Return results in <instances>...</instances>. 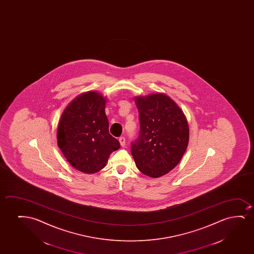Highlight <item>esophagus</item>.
<instances>
[{
  "label": "esophagus",
  "mask_w": 254,
  "mask_h": 254,
  "mask_svg": "<svg viewBox=\"0 0 254 254\" xmlns=\"http://www.w3.org/2000/svg\"><path fill=\"white\" fill-rule=\"evenodd\" d=\"M119 141H120V143H121V146H122V147H124L126 145V139L124 137H121L120 139H119Z\"/></svg>",
  "instance_id": "esophagus-1"
}]
</instances>
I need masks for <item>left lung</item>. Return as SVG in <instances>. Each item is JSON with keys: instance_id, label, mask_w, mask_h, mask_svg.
<instances>
[{"instance_id": "obj_1", "label": "left lung", "mask_w": 254, "mask_h": 254, "mask_svg": "<svg viewBox=\"0 0 254 254\" xmlns=\"http://www.w3.org/2000/svg\"><path fill=\"white\" fill-rule=\"evenodd\" d=\"M140 132L132 143L133 160L142 174L159 178L180 163L189 142L188 120L176 102L163 93L134 97Z\"/></svg>"}]
</instances>
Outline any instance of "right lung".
I'll return each mask as SVG.
<instances>
[{"label": "right lung", "mask_w": 254, "mask_h": 254, "mask_svg": "<svg viewBox=\"0 0 254 254\" xmlns=\"http://www.w3.org/2000/svg\"><path fill=\"white\" fill-rule=\"evenodd\" d=\"M106 103L102 94L88 91L74 98L60 119L58 146L66 161L85 174L104 168L110 154L121 146L108 131Z\"/></svg>", "instance_id": "1"}]
</instances>
